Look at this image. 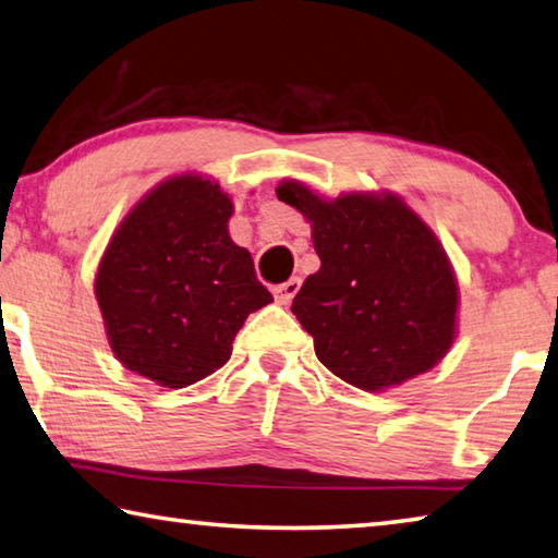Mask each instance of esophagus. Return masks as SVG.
Wrapping results in <instances>:
<instances>
[{
	"label": "esophagus",
	"mask_w": 558,
	"mask_h": 558,
	"mask_svg": "<svg viewBox=\"0 0 558 558\" xmlns=\"http://www.w3.org/2000/svg\"><path fill=\"white\" fill-rule=\"evenodd\" d=\"M300 286H302L300 278H290L288 282H282V286L272 288V298H276L278 305H288V302H292V298L298 295Z\"/></svg>",
	"instance_id": "obj_1"
}]
</instances>
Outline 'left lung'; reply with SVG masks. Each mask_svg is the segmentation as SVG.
<instances>
[{
    "instance_id": "1",
    "label": "left lung",
    "mask_w": 558,
    "mask_h": 558,
    "mask_svg": "<svg viewBox=\"0 0 558 558\" xmlns=\"http://www.w3.org/2000/svg\"><path fill=\"white\" fill-rule=\"evenodd\" d=\"M280 202L312 227L322 266L292 300L314 353L353 388L383 392L447 356L459 331V282L432 227L388 190L322 197L282 180Z\"/></svg>"
}]
</instances>
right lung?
<instances>
[{
	"label": "right lung",
	"mask_w": 558,
	"mask_h": 558,
	"mask_svg": "<svg viewBox=\"0 0 558 558\" xmlns=\"http://www.w3.org/2000/svg\"><path fill=\"white\" fill-rule=\"evenodd\" d=\"M234 202L217 180L180 173L148 190L99 258L95 298L121 366L187 388L225 366L251 312L272 302L229 236Z\"/></svg>",
	"instance_id": "obj_1"
}]
</instances>
